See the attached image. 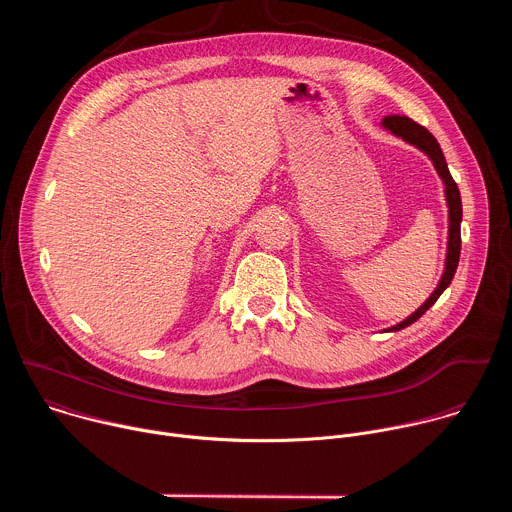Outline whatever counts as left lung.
Instances as JSON below:
<instances>
[{
  "label": "left lung",
  "mask_w": 512,
  "mask_h": 512,
  "mask_svg": "<svg viewBox=\"0 0 512 512\" xmlns=\"http://www.w3.org/2000/svg\"><path fill=\"white\" fill-rule=\"evenodd\" d=\"M381 125L387 131H391L393 135L401 137L403 141L415 145L417 150H421L431 160L437 176H440L442 182H444V192H446V202H448V251H446V267H444L442 279H440V283H437V287L433 289V294L409 318H405L403 322L387 328L389 332H397V330H403V328L411 326L415 320H419L437 302V298L444 294V289L454 279V273H456L458 261H460V247H462V237H460L462 198H460L458 184L454 182V178L448 170V164H446V158H444L440 143H437V139L423 125L415 123L409 117H401V115H389V117L383 119Z\"/></svg>",
  "instance_id": "left-lung-1"
}]
</instances>
